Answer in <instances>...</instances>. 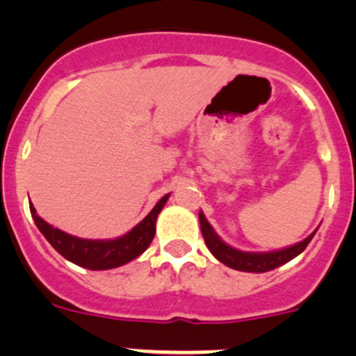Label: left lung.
<instances>
[{
  "label": "left lung",
  "mask_w": 356,
  "mask_h": 356,
  "mask_svg": "<svg viewBox=\"0 0 356 356\" xmlns=\"http://www.w3.org/2000/svg\"><path fill=\"white\" fill-rule=\"evenodd\" d=\"M200 225L204 245H207L208 250L211 251V254H213L218 261L227 265L229 268H234V270L254 272V274L274 270V268L288 264L289 260L298 257V254L308 246V243L312 241V238H314L315 232H317V229H315V231L312 232L308 238H305L303 241L296 243V245L293 246L282 248V250L267 251V253H253V251L236 250V248L229 246L227 243L222 241V239L218 238L217 232L213 231V227L210 225V222L207 220L203 211H200Z\"/></svg>",
  "instance_id": "8db88e82"
}]
</instances>
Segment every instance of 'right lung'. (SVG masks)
<instances>
[{"label":"right lung","mask_w":356,"mask_h":356,"mask_svg":"<svg viewBox=\"0 0 356 356\" xmlns=\"http://www.w3.org/2000/svg\"><path fill=\"white\" fill-rule=\"evenodd\" d=\"M168 196L170 195H165L158 201L155 208L134 229L115 239H82L77 236L67 234L42 220L35 211L34 204L29 203V207H31L32 218L41 234L63 258L79 267L89 268V270H108V268L129 264L141 253H145L146 248L155 238L158 213L165 207Z\"/></svg>","instance_id":"right-lung-1"}]
</instances>
